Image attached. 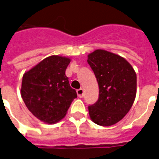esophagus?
I'll use <instances>...</instances> for the list:
<instances>
[{
    "mask_svg": "<svg viewBox=\"0 0 159 159\" xmlns=\"http://www.w3.org/2000/svg\"><path fill=\"white\" fill-rule=\"evenodd\" d=\"M77 94L78 96V97L80 98H82L83 96H84V92H83V89L82 88H80V89L77 90Z\"/></svg>",
    "mask_w": 159,
    "mask_h": 159,
    "instance_id": "esophagus-1",
    "label": "esophagus"
}]
</instances>
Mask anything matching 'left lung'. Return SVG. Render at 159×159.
Masks as SVG:
<instances>
[{"label":"left lung","instance_id":"8db88e82","mask_svg":"<svg viewBox=\"0 0 159 159\" xmlns=\"http://www.w3.org/2000/svg\"><path fill=\"white\" fill-rule=\"evenodd\" d=\"M99 86V97L88 106L90 118L98 125L111 126L130 110L136 96L137 77L124 57L97 49L87 56Z\"/></svg>","mask_w":159,"mask_h":159}]
</instances>
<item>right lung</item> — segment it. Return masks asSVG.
<instances>
[{
	"label": "right lung",
	"instance_id": "obj_1",
	"mask_svg": "<svg viewBox=\"0 0 159 159\" xmlns=\"http://www.w3.org/2000/svg\"><path fill=\"white\" fill-rule=\"evenodd\" d=\"M70 58L53 55L26 72L21 97L29 111L44 123L54 124L67 114L77 92L70 87L65 71Z\"/></svg>",
	"mask_w": 159,
	"mask_h": 159
}]
</instances>
